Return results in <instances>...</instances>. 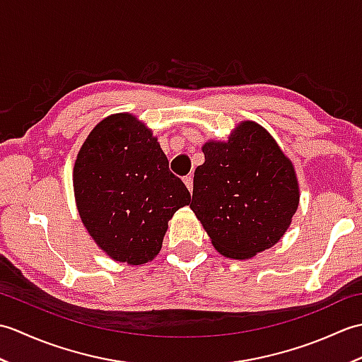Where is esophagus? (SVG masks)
Instances as JSON below:
<instances>
[{
  "label": "esophagus",
  "instance_id": "1",
  "mask_svg": "<svg viewBox=\"0 0 362 362\" xmlns=\"http://www.w3.org/2000/svg\"><path fill=\"white\" fill-rule=\"evenodd\" d=\"M183 182H185V185L189 191H193V175H187L183 177Z\"/></svg>",
  "mask_w": 362,
  "mask_h": 362
}]
</instances>
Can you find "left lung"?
<instances>
[{
  "mask_svg": "<svg viewBox=\"0 0 362 362\" xmlns=\"http://www.w3.org/2000/svg\"><path fill=\"white\" fill-rule=\"evenodd\" d=\"M197 166L189 206L222 255L245 259L272 247L298 206L294 166L253 121L236 127L227 143L209 141Z\"/></svg>",
  "mask_w": 362,
  "mask_h": 362,
  "instance_id": "8db88e82",
  "label": "left lung"
}]
</instances>
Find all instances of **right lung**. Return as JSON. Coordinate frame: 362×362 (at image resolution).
I'll list each match as a JSON object with an SVG mask.
<instances>
[{"mask_svg":"<svg viewBox=\"0 0 362 362\" xmlns=\"http://www.w3.org/2000/svg\"><path fill=\"white\" fill-rule=\"evenodd\" d=\"M74 196L90 236L115 261L148 263L191 194L151 130L129 113L103 119L78 153Z\"/></svg>","mask_w":362,"mask_h":362,"instance_id":"add662e5","label":"right lung"}]
</instances>
